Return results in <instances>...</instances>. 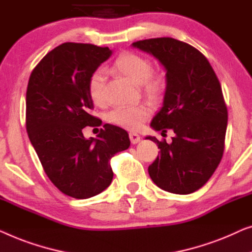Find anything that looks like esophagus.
<instances>
[{
	"instance_id": "34e87169",
	"label": "esophagus",
	"mask_w": 252,
	"mask_h": 252,
	"mask_svg": "<svg viewBox=\"0 0 252 252\" xmlns=\"http://www.w3.org/2000/svg\"><path fill=\"white\" fill-rule=\"evenodd\" d=\"M129 138H130L131 144H137V143H139V140H140V136L136 132H130Z\"/></svg>"
}]
</instances>
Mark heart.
<instances>
[{"mask_svg":"<svg viewBox=\"0 0 252 252\" xmlns=\"http://www.w3.org/2000/svg\"><path fill=\"white\" fill-rule=\"evenodd\" d=\"M152 69L153 65L151 60L134 52L121 54L111 67L112 72L121 74L134 84H140L148 94L157 95L164 89L165 81L161 74L152 73ZM88 94L94 105L104 106L106 104L105 77L100 70H97L90 76ZM151 113V107L145 104L118 106L108 113L107 121L127 130H137L150 118Z\"/></svg>","mask_w":252,"mask_h":252,"instance_id":"obj_1","label":"heart"}]
</instances>
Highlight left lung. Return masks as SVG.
I'll return each mask as SVG.
<instances>
[{"label":"left lung","mask_w":252,"mask_h":252,"mask_svg":"<svg viewBox=\"0 0 252 252\" xmlns=\"http://www.w3.org/2000/svg\"><path fill=\"white\" fill-rule=\"evenodd\" d=\"M132 45L164 66V100L151 126L175 132L170 144L147 137L160 148L148 173L166 192H195L214 175L224 154L228 114L218 77L205 56L185 42L157 37Z\"/></svg>","instance_id":"obj_1"}]
</instances>
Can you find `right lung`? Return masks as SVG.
<instances>
[{"label": "right lung", "instance_id": "obj_1", "mask_svg": "<svg viewBox=\"0 0 252 252\" xmlns=\"http://www.w3.org/2000/svg\"><path fill=\"white\" fill-rule=\"evenodd\" d=\"M112 55L108 47L66 42L35 66L26 92V130L44 172L60 192L89 198L111 185V158L130 146L121 127L104 125L98 138L82 129L98 126L88 94L90 76Z\"/></svg>", "mask_w": 252, "mask_h": 252}]
</instances>
